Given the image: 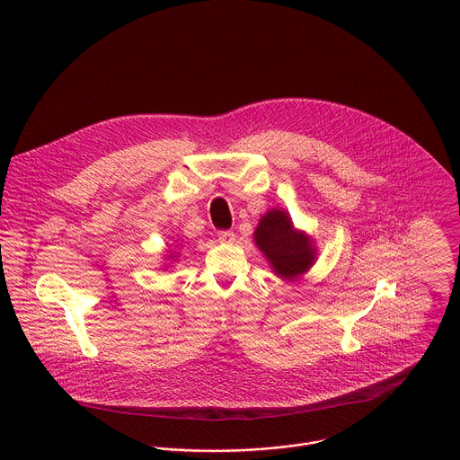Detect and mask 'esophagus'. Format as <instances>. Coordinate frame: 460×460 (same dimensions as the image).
Instances as JSON below:
<instances>
[{
	"mask_svg": "<svg viewBox=\"0 0 460 460\" xmlns=\"http://www.w3.org/2000/svg\"><path fill=\"white\" fill-rule=\"evenodd\" d=\"M234 233L233 231H218V240L222 242V243H231V242H234Z\"/></svg>",
	"mask_w": 460,
	"mask_h": 460,
	"instance_id": "obj_1",
	"label": "esophagus"
}]
</instances>
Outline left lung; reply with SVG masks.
Returning a JSON list of instances; mask_svg holds the SVG:
<instances>
[{"label":"left lung","mask_w":460,"mask_h":460,"mask_svg":"<svg viewBox=\"0 0 460 460\" xmlns=\"http://www.w3.org/2000/svg\"><path fill=\"white\" fill-rule=\"evenodd\" d=\"M254 242L272 270L287 281L308 272L315 261L317 252L312 238L294 227L285 209L274 208L261 217L254 231Z\"/></svg>","instance_id":"8db88e82"}]
</instances>
